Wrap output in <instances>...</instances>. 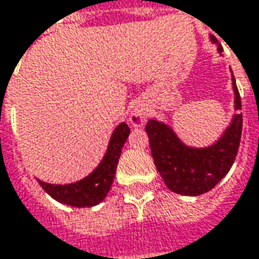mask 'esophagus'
Wrapping results in <instances>:
<instances>
[{"label": "esophagus", "instance_id": "obj_1", "mask_svg": "<svg viewBox=\"0 0 259 259\" xmlns=\"http://www.w3.org/2000/svg\"><path fill=\"white\" fill-rule=\"evenodd\" d=\"M147 120V112L144 107H134L130 115V123L133 126H143Z\"/></svg>", "mask_w": 259, "mask_h": 259}]
</instances>
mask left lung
I'll use <instances>...</instances> for the list:
<instances>
[{"label": "left lung", "instance_id": "obj_1", "mask_svg": "<svg viewBox=\"0 0 259 259\" xmlns=\"http://www.w3.org/2000/svg\"><path fill=\"white\" fill-rule=\"evenodd\" d=\"M213 42L217 39L212 36ZM223 47L218 44V51ZM234 106L242 109L240 94L233 76ZM242 113H236L224 136L215 144L205 149H193L183 144L174 131L155 119L146 123L150 150L156 169L163 178L166 187L178 194L199 196L213 189L230 171L236 159L240 136H242Z\"/></svg>", "mask_w": 259, "mask_h": 259}]
</instances>
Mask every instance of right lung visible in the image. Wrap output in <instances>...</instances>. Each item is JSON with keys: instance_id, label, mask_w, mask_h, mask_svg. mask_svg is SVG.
<instances>
[{"instance_id": "obj_1", "label": "right lung", "mask_w": 259, "mask_h": 259, "mask_svg": "<svg viewBox=\"0 0 259 259\" xmlns=\"http://www.w3.org/2000/svg\"><path fill=\"white\" fill-rule=\"evenodd\" d=\"M128 136H130V126L125 122H122L113 131L107 152L100 165L81 181L62 186V184H48L38 180L41 187L51 197L69 206L88 208V206L99 205L110 190V186L116 174L120 152Z\"/></svg>"}]
</instances>
